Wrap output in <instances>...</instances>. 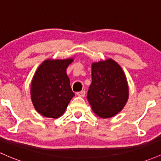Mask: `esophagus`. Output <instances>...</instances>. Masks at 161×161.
<instances>
[{"label":"esophagus","mask_w":161,"mask_h":161,"mask_svg":"<svg viewBox=\"0 0 161 161\" xmlns=\"http://www.w3.org/2000/svg\"><path fill=\"white\" fill-rule=\"evenodd\" d=\"M78 96L79 97H85V95H86V92L84 91V90H82L81 92H79L76 93Z\"/></svg>","instance_id":"esophagus-1"}]
</instances>
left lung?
I'll use <instances>...</instances> for the list:
<instances>
[{
  "instance_id": "1",
  "label": "left lung",
  "mask_w": 161,
  "mask_h": 161,
  "mask_svg": "<svg viewBox=\"0 0 161 161\" xmlns=\"http://www.w3.org/2000/svg\"><path fill=\"white\" fill-rule=\"evenodd\" d=\"M129 97L126 75L121 66L112 59L92 64V83L87 98L98 117L108 118L124 108Z\"/></svg>"
}]
</instances>
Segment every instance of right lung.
<instances>
[{
    "instance_id": "right-lung-1",
    "label": "right lung",
    "mask_w": 161,
    "mask_h": 161,
    "mask_svg": "<svg viewBox=\"0 0 161 161\" xmlns=\"http://www.w3.org/2000/svg\"><path fill=\"white\" fill-rule=\"evenodd\" d=\"M73 58L44 60L35 72L31 85V98L39 114L47 118L63 115L75 95L70 86L66 69Z\"/></svg>"
}]
</instances>
